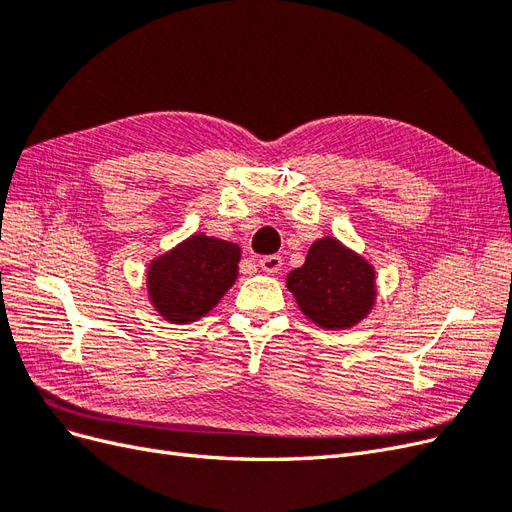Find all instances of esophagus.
Masks as SVG:
<instances>
[{"label": "esophagus", "instance_id": "34e87169", "mask_svg": "<svg viewBox=\"0 0 512 512\" xmlns=\"http://www.w3.org/2000/svg\"><path fill=\"white\" fill-rule=\"evenodd\" d=\"M258 265L262 267V271H267V273H277V271L282 269V256H277V254L262 256V258L258 260Z\"/></svg>", "mask_w": 512, "mask_h": 512}]
</instances>
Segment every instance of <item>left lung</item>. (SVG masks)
<instances>
[{
  "instance_id": "1",
  "label": "left lung",
  "mask_w": 512,
  "mask_h": 512,
  "mask_svg": "<svg viewBox=\"0 0 512 512\" xmlns=\"http://www.w3.org/2000/svg\"><path fill=\"white\" fill-rule=\"evenodd\" d=\"M286 286L301 312L329 331L354 327L376 303L374 267L335 237L314 241L305 265L288 273Z\"/></svg>"
}]
</instances>
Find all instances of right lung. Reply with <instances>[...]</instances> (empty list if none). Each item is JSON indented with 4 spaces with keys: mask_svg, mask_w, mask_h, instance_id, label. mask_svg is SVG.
<instances>
[{
    "mask_svg": "<svg viewBox=\"0 0 512 512\" xmlns=\"http://www.w3.org/2000/svg\"><path fill=\"white\" fill-rule=\"evenodd\" d=\"M241 247L203 232L151 260L147 292L156 312L173 324L207 316L237 282Z\"/></svg>",
    "mask_w": 512,
    "mask_h": 512,
    "instance_id": "obj_1",
    "label": "right lung"
}]
</instances>
